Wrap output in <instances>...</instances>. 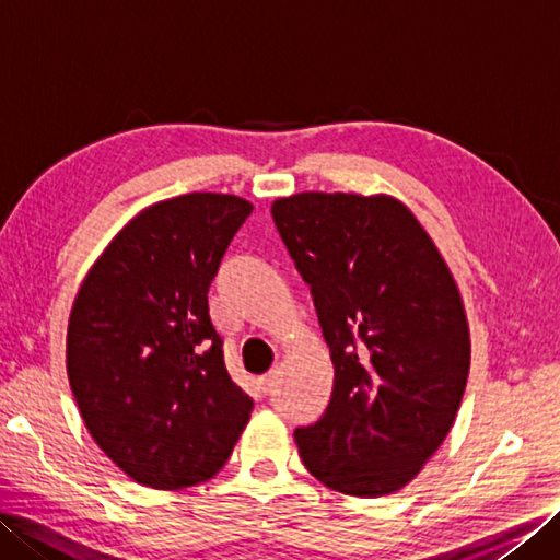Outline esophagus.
<instances>
[{
    "label": "esophagus",
    "instance_id": "obj_1",
    "mask_svg": "<svg viewBox=\"0 0 560 560\" xmlns=\"http://www.w3.org/2000/svg\"><path fill=\"white\" fill-rule=\"evenodd\" d=\"M273 385H277V371H269L259 377V387L261 392H267V395L273 389Z\"/></svg>",
    "mask_w": 560,
    "mask_h": 560
}]
</instances>
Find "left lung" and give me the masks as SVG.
I'll return each instance as SVG.
<instances>
[{"instance_id":"1","label":"left lung","mask_w":560,"mask_h":560,"mask_svg":"<svg viewBox=\"0 0 560 560\" xmlns=\"http://www.w3.org/2000/svg\"><path fill=\"white\" fill-rule=\"evenodd\" d=\"M271 217L335 363L323 419L293 433L301 459L329 489L387 495L443 443L467 387L457 283L392 197L303 192L273 201Z\"/></svg>"}]
</instances>
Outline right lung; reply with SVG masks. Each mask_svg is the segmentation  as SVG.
I'll return each instance as SVG.
<instances>
[{"mask_svg": "<svg viewBox=\"0 0 560 560\" xmlns=\"http://www.w3.org/2000/svg\"><path fill=\"white\" fill-rule=\"evenodd\" d=\"M249 211L213 192L149 207L117 233L71 307L67 373L83 423L151 489L213 477L253 411L209 313V287Z\"/></svg>", "mask_w": 560, "mask_h": 560, "instance_id": "add662e5", "label": "right lung"}]
</instances>
